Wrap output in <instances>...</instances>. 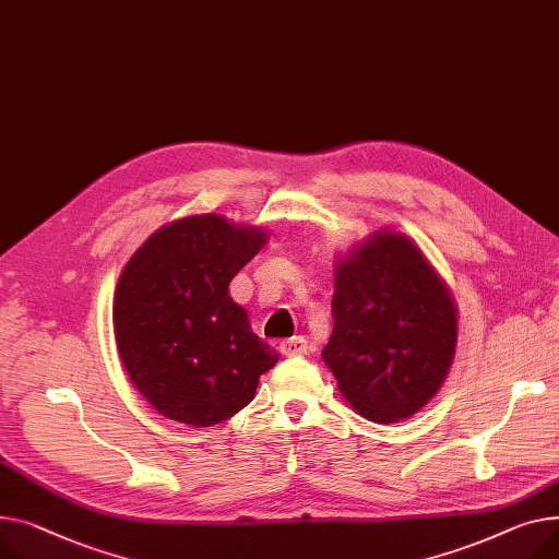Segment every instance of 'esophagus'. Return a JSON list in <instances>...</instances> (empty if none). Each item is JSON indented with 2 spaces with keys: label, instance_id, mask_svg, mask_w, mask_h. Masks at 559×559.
<instances>
[{
  "label": "esophagus",
  "instance_id": "1",
  "mask_svg": "<svg viewBox=\"0 0 559 559\" xmlns=\"http://www.w3.org/2000/svg\"><path fill=\"white\" fill-rule=\"evenodd\" d=\"M308 350H310V346H308L306 337H292L281 344V353L285 357H301V355H308Z\"/></svg>",
  "mask_w": 559,
  "mask_h": 559
}]
</instances>
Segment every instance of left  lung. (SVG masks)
I'll use <instances>...</instances> for the list:
<instances>
[{"label":"left lung","instance_id":"left-lung-1","mask_svg":"<svg viewBox=\"0 0 559 559\" xmlns=\"http://www.w3.org/2000/svg\"><path fill=\"white\" fill-rule=\"evenodd\" d=\"M332 319L321 357L340 393L370 423L412 418L450 373L459 308L404 234L382 229L337 260Z\"/></svg>","mask_w":559,"mask_h":559}]
</instances>
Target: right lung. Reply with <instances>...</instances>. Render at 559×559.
I'll return each mask as SVG.
<instances>
[{
	"instance_id": "right-lung-1",
	"label": "right lung",
	"mask_w": 559,
	"mask_h": 559,
	"mask_svg": "<svg viewBox=\"0 0 559 559\" xmlns=\"http://www.w3.org/2000/svg\"><path fill=\"white\" fill-rule=\"evenodd\" d=\"M267 231L202 213L168 222L126 263L115 337L136 391L168 420L211 427L245 408L278 353L253 334L231 278Z\"/></svg>"
}]
</instances>
